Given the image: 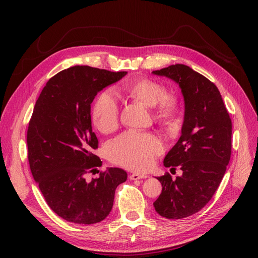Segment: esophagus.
I'll list each match as a JSON object with an SVG mask.
<instances>
[{
	"mask_svg": "<svg viewBox=\"0 0 258 258\" xmlns=\"http://www.w3.org/2000/svg\"><path fill=\"white\" fill-rule=\"evenodd\" d=\"M147 175H144V174H139V173H132L130 174L129 178L132 179V181H137V179H141V178H146Z\"/></svg>",
	"mask_w": 258,
	"mask_h": 258,
	"instance_id": "34e87169",
	"label": "esophagus"
}]
</instances>
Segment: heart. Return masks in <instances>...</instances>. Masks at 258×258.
<instances>
[{
	"label": "heart",
	"instance_id": "obj_1",
	"mask_svg": "<svg viewBox=\"0 0 258 258\" xmlns=\"http://www.w3.org/2000/svg\"><path fill=\"white\" fill-rule=\"evenodd\" d=\"M126 96L153 107L156 121L173 124L179 113L178 102L174 96L167 95L162 84L150 79H136L122 86ZM91 119L97 129L110 134L117 128L119 120V103L111 90L100 92L91 105ZM163 151L161 140L153 134L129 131L117 137L106 146L107 158L129 170L146 171Z\"/></svg>",
	"mask_w": 258,
	"mask_h": 258
}]
</instances>
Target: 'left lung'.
<instances>
[{"instance_id":"obj_1","label":"left lung","mask_w":258,"mask_h":258,"mask_svg":"<svg viewBox=\"0 0 258 258\" xmlns=\"http://www.w3.org/2000/svg\"><path fill=\"white\" fill-rule=\"evenodd\" d=\"M153 74L175 82L184 98L182 134L163 160L183 174L157 177L162 190L154 202L159 215L179 220L200 211L220 186L231 155V119L216 86L191 68L174 64Z\"/></svg>"}]
</instances>
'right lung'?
Wrapping results in <instances>:
<instances>
[{
    "label": "right lung",
    "mask_w": 258,
    "mask_h": 258,
    "mask_svg": "<svg viewBox=\"0 0 258 258\" xmlns=\"http://www.w3.org/2000/svg\"><path fill=\"white\" fill-rule=\"evenodd\" d=\"M126 74L71 67L51 77L36 100L27 135L30 169L49 208L68 222L103 221L113 208L116 187L127 179L119 168H108L90 182L85 178L102 163L92 154L98 139L90 104L99 91Z\"/></svg>",
    "instance_id": "right-lung-1"
}]
</instances>
